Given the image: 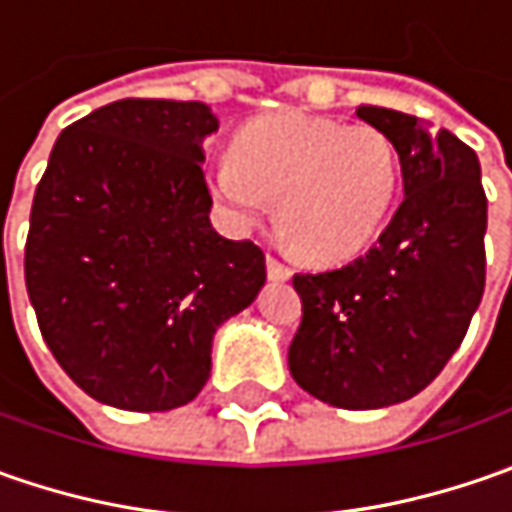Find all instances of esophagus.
<instances>
[{"label":"esophagus","instance_id":"1","mask_svg":"<svg viewBox=\"0 0 512 512\" xmlns=\"http://www.w3.org/2000/svg\"><path fill=\"white\" fill-rule=\"evenodd\" d=\"M267 276L276 282H285V279H290V267L276 253H267Z\"/></svg>","mask_w":512,"mask_h":512}]
</instances>
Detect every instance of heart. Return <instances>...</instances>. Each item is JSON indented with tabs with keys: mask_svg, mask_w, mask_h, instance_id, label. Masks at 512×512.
I'll return each instance as SVG.
<instances>
[{
	"mask_svg": "<svg viewBox=\"0 0 512 512\" xmlns=\"http://www.w3.org/2000/svg\"><path fill=\"white\" fill-rule=\"evenodd\" d=\"M396 142L376 125L276 113L239 130L210 170V190L233 225H259L279 199V222L299 253L339 262L384 225L399 193Z\"/></svg>",
	"mask_w": 512,
	"mask_h": 512,
	"instance_id": "1",
	"label": "heart"
}]
</instances>
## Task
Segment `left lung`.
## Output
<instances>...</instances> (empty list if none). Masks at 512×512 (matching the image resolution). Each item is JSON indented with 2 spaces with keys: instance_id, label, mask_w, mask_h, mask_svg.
<instances>
[{
  "instance_id": "1",
  "label": "left lung",
  "mask_w": 512,
  "mask_h": 512,
  "mask_svg": "<svg viewBox=\"0 0 512 512\" xmlns=\"http://www.w3.org/2000/svg\"><path fill=\"white\" fill-rule=\"evenodd\" d=\"M356 116L396 142L404 199L367 253L293 276L287 364L319 402L376 410L422 393L459 350L484 293L487 196L476 150L450 130L373 105Z\"/></svg>"
}]
</instances>
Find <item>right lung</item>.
<instances>
[{
	"label": "right lung",
	"instance_id": "obj_1",
	"mask_svg": "<svg viewBox=\"0 0 512 512\" xmlns=\"http://www.w3.org/2000/svg\"><path fill=\"white\" fill-rule=\"evenodd\" d=\"M202 102L119 99L59 133L36 185L25 285L53 359L96 402L162 413L210 376L216 327L267 279L210 225Z\"/></svg>",
	"mask_w": 512,
	"mask_h": 512
}]
</instances>
